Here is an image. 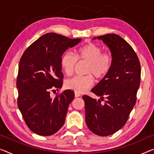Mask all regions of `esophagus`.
<instances>
[{
  "label": "esophagus",
  "instance_id": "1",
  "mask_svg": "<svg viewBox=\"0 0 154 154\" xmlns=\"http://www.w3.org/2000/svg\"><path fill=\"white\" fill-rule=\"evenodd\" d=\"M80 96H81V95H80L79 93H77V92H75V97H80Z\"/></svg>",
  "mask_w": 154,
  "mask_h": 154
}]
</instances>
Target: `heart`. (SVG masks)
Masks as SVG:
<instances>
[{
  "instance_id": "b5f03b06",
  "label": "heart",
  "mask_w": 154,
  "mask_h": 154,
  "mask_svg": "<svg viewBox=\"0 0 154 154\" xmlns=\"http://www.w3.org/2000/svg\"><path fill=\"white\" fill-rule=\"evenodd\" d=\"M77 60L87 62L85 70L87 75L66 80L65 86L77 93H84L93 86V76L101 79L109 74L113 65V57L110 52H102V48L93 43H88L79 48L76 56L70 51L66 52L61 57V66L67 76H70L74 72Z\"/></svg>"
}]
</instances>
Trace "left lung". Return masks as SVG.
<instances>
[{"mask_svg":"<svg viewBox=\"0 0 154 154\" xmlns=\"http://www.w3.org/2000/svg\"><path fill=\"white\" fill-rule=\"evenodd\" d=\"M102 40L113 57L110 72L91 91L101 100L84 95L87 127L100 136H108L127 122L136 102L140 83V63L136 52L125 39L116 34L95 37Z\"/></svg>","mask_w":154,"mask_h":154,"instance_id":"obj_1","label":"left lung"}]
</instances>
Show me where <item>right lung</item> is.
Here are the masks:
<instances>
[{
    "mask_svg": "<svg viewBox=\"0 0 154 154\" xmlns=\"http://www.w3.org/2000/svg\"><path fill=\"white\" fill-rule=\"evenodd\" d=\"M81 38L48 33L27 48L20 59L17 81L18 106L32 131L40 136L54 134L62 127L75 93L64 91L54 98L51 91L62 87L61 59L68 48Z\"/></svg>",
    "mask_w": 154,
    "mask_h": 154,
    "instance_id": "obj_1",
    "label": "right lung"
}]
</instances>
